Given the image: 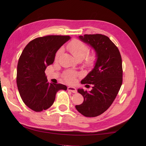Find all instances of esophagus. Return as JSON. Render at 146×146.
I'll return each instance as SVG.
<instances>
[{
  "mask_svg": "<svg viewBox=\"0 0 146 146\" xmlns=\"http://www.w3.org/2000/svg\"><path fill=\"white\" fill-rule=\"evenodd\" d=\"M68 90L69 91H71L72 92H73V93H76L77 92L76 88L74 87H72V86H69L68 88Z\"/></svg>",
  "mask_w": 146,
  "mask_h": 146,
  "instance_id": "obj_1",
  "label": "esophagus"
}]
</instances>
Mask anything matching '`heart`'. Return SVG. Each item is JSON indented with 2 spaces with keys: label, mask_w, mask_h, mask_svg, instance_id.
<instances>
[{
  "label": "heart",
  "mask_w": 146,
  "mask_h": 146,
  "mask_svg": "<svg viewBox=\"0 0 146 146\" xmlns=\"http://www.w3.org/2000/svg\"><path fill=\"white\" fill-rule=\"evenodd\" d=\"M68 49L76 60H83L89 52V48L83 42L76 41L71 42L68 46ZM62 48L60 49L55 55V58L58 59L62 52ZM94 59V55H91L88 58V61H92ZM76 74L74 72H68L64 75V79L69 83H74L76 77Z\"/></svg>",
  "instance_id": "obj_1"
}]
</instances>
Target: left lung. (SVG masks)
<instances>
[{
    "mask_svg": "<svg viewBox=\"0 0 146 146\" xmlns=\"http://www.w3.org/2000/svg\"><path fill=\"white\" fill-rule=\"evenodd\" d=\"M78 38L93 48L96 61L93 69L81 81L82 84H91L92 90L85 91L78 89L84 101L76 105V108L83 116L96 117L111 106L120 90L122 83V58L117 47L105 35H85Z\"/></svg>",
    "mask_w": 146,
    "mask_h": 146,
    "instance_id": "1",
    "label": "left lung"
}]
</instances>
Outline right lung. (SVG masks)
Masks as SVG:
<instances>
[{
    "instance_id": "1",
    "label": "right lung",
    "mask_w": 146,
    "mask_h": 146,
    "mask_svg": "<svg viewBox=\"0 0 146 146\" xmlns=\"http://www.w3.org/2000/svg\"><path fill=\"white\" fill-rule=\"evenodd\" d=\"M70 39L60 35L37 38L22 52L17 67V86L24 103L35 111L50 107L56 92L67 90L62 84L48 83L45 70L54 63L56 52Z\"/></svg>"
}]
</instances>
